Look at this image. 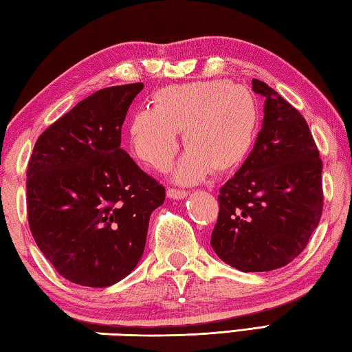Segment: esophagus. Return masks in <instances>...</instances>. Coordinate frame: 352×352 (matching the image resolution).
<instances>
[{"mask_svg": "<svg viewBox=\"0 0 352 352\" xmlns=\"http://www.w3.org/2000/svg\"><path fill=\"white\" fill-rule=\"evenodd\" d=\"M188 190L186 189H175V188H169L168 189V195L170 199H178V200H182V199H184V197H188Z\"/></svg>", "mask_w": 352, "mask_h": 352, "instance_id": "34e87169", "label": "esophagus"}]
</instances>
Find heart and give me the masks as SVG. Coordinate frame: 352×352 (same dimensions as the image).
<instances>
[{
    "instance_id": "b5f03b06",
    "label": "heart",
    "mask_w": 352,
    "mask_h": 352,
    "mask_svg": "<svg viewBox=\"0 0 352 352\" xmlns=\"http://www.w3.org/2000/svg\"><path fill=\"white\" fill-rule=\"evenodd\" d=\"M259 124L254 96L228 80L174 83L152 96V109L130 119L129 135L136 157L163 169L178 148V132L188 147L172 172L175 180L194 183L211 169L228 172L247 158Z\"/></svg>"
}]
</instances>
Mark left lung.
<instances>
[{"label": "left lung", "mask_w": 352, "mask_h": 352, "mask_svg": "<svg viewBox=\"0 0 352 352\" xmlns=\"http://www.w3.org/2000/svg\"><path fill=\"white\" fill-rule=\"evenodd\" d=\"M252 85L265 98L264 121L245 163L219 190L211 247L237 270L270 272L294 261L317 228L323 162L301 113L262 80Z\"/></svg>", "instance_id": "1"}]
</instances>
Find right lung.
Instances as JSON below:
<instances>
[{
    "label": "right lung",
    "instance_id": "add662e5",
    "mask_svg": "<svg viewBox=\"0 0 352 352\" xmlns=\"http://www.w3.org/2000/svg\"><path fill=\"white\" fill-rule=\"evenodd\" d=\"M144 83L102 88L51 124L26 172L28 222L58 275L109 287L132 272L166 189L121 148L129 107Z\"/></svg>",
    "mask_w": 352,
    "mask_h": 352
}]
</instances>
